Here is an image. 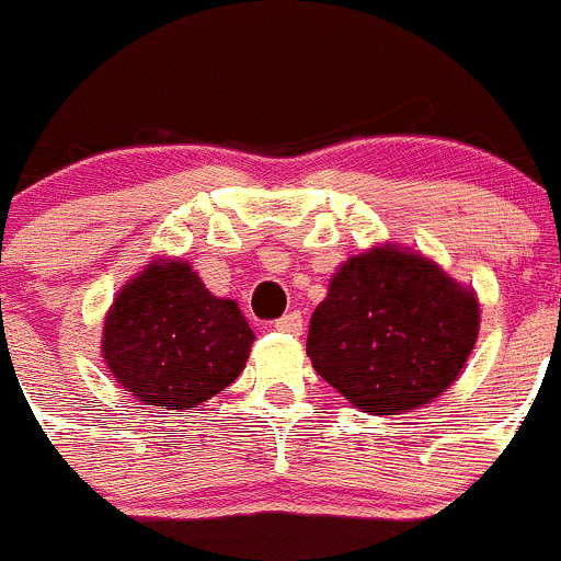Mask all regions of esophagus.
<instances>
[{
    "instance_id": "esophagus-1",
    "label": "esophagus",
    "mask_w": 561,
    "mask_h": 561,
    "mask_svg": "<svg viewBox=\"0 0 561 561\" xmlns=\"http://www.w3.org/2000/svg\"><path fill=\"white\" fill-rule=\"evenodd\" d=\"M302 316L297 313V310H294V313H286L283 316V319H278L275 321V330L278 332H286V335H302Z\"/></svg>"
}]
</instances>
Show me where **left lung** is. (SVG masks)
<instances>
[{
  "label": "left lung",
  "instance_id": "8db88e82",
  "mask_svg": "<svg viewBox=\"0 0 561 561\" xmlns=\"http://www.w3.org/2000/svg\"><path fill=\"white\" fill-rule=\"evenodd\" d=\"M480 335V302L428 256L376 245L343 262L310 316L308 357L352 407L401 414L461 376Z\"/></svg>",
  "mask_w": 561,
  "mask_h": 561
}]
</instances>
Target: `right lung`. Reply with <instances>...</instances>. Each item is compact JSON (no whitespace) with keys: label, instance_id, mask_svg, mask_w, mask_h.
<instances>
[{"label":"right lung","instance_id":"1","mask_svg":"<svg viewBox=\"0 0 561 561\" xmlns=\"http://www.w3.org/2000/svg\"><path fill=\"white\" fill-rule=\"evenodd\" d=\"M251 324L215 297L182 259L160 256L133 275L103 321V352L122 390L160 412L198 409L242 374Z\"/></svg>","mask_w":561,"mask_h":561}]
</instances>
